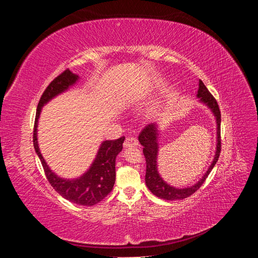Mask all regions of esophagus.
Instances as JSON below:
<instances>
[{
  "instance_id": "1",
  "label": "esophagus",
  "mask_w": 258,
  "mask_h": 258,
  "mask_svg": "<svg viewBox=\"0 0 258 258\" xmlns=\"http://www.w3.org/2000/svg\"><path fill=\"white\" fill-rule=\"evenodd\" d=\"M139 144L138 140L134 137H127L126 140L123 142V146L124 147H131V146H137Z\"/></svg>"
}]
</instances>
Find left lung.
<instances>
[{"instance_id": "obj_1", "label": "left lung", "mask_w": 258, "mask_h": 258, "mask_svg": "<svg viewBox=\"0 0 258 258\" xmlns=\"http://www.w3.org/2000/svg\"><path fill=\"white\" fill-rule=\"evenodd\" d=\"M197 97L200 98L202 102L206 103L212 111L216 117L217 122V145H216V154L212 165L208 169L207 173L204 175L200 181L194 186L187 187V188H175L168 185L163 179L159 176L157 171V153H158V144H157V128L155 123H150L145 126L139 135V141L143 146V154L146 160V174H145V183L155 196H157L165 200H179L185 199L191 196L194 192H196L201 185L206 182V178L210 174L211 171L214 168L215 163L218 160L222 148V139H221V111L218 107L217 101L211 95V92L206 87V85L199 81V89Z\"/></svg>"}]
</instances>
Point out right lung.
Wrapping results in <instances>:
<instances>
[{"mask_svg":"<svg viewBox=\"0 0 258 258\" xmlns=\"http://www.w3.org/2000/svg\"><path fill=\"white\" fill-rule=\"evenodd\" d=\"M77 79H79V76L67 69L61 74H59L56 79H53V81H51V83L47 86V88L43 92L40 101H38L35 114L33 145L38 158H40L42 162L46 178L48 179L53 189L67 200L73 202V204L91 207L102 201L113 189L116 178L115 159L116 156L122 150L124 137L117 140L104 141L102 145H101L97 158L93 161L90 169L82 177L72 179V181L62 179L51 172L47 163L45 162L40 150H38L36 138L37 120L38 117H40L42 106L47 103L53 97L67 90L70 86H72L77 81Z\"/></svg>","mask_w":258,"mask_h":258,"instance_id":"1","label":"right lung"}]
</instances>
